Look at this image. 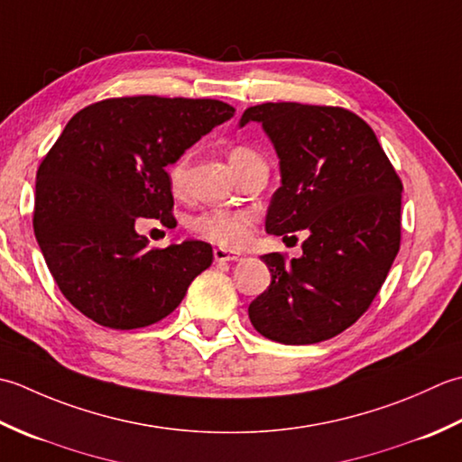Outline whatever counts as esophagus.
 I'll use <instances>...</instances> for the list:
<instances>
[{
	"mask_svg": "<svg viewBox=\"0 0 462 462\" xmlns=\"http://www.w3.org/2000/svg\"><path fill=\"white\" fill-rule=\"evenodd\" d=\"M213 257L215 261L219 263H233V261H241V255L239 253H233L229 249H223V247H217L213 251Z\"/></svg>",
	"mask_w": 462,
	"mask_h": 462,
	"instance_id": "1",
	"label": "esophagus"
}]
</instances>
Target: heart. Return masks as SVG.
<instances>
[{
	"label": "heart",
	"instance_id": "1",
	"mask_svg": "<svg viewBox=\"0 0 462 462\" xmlns=\"http://www.w3.org/2000/svg\"><path fill=\"white\" fill-rule=\"evenodd\" d=\"M261 162L263 157L249 145H233L229 149V163L237 177ZM187 169H189L187 155H179L167 167V181L175 195L185 193ZM255 219L257 215L251 209H209L189 219V231L197 237L221 245V247L241 249L251 239Z\"/></svg>",
	"mask_w": 462,
	"mask_h": 462
}]
</instances>
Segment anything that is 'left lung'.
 I'll return each instance as SVG.
<instances>
[{
    "label": "left lung",
    "mask_w": 462,
    "mask_h": 462,
    "mask_svg": "<svg viewBox=\"0 0 462 462\" xmlns=\"http://www.w3.org/2000/svg\"><path fill=\"white\" fill-rule=\"evenodd\" d=\"M249 121L265 129L281 165L267 233H309L299 259L261 257L271 285L249 319L271 341H327L371 307L389 275L401 247L402 183L374 131L349 109L261 103L245 109L241 127Z\"/></svg>",
    "instance_id": "8db88e82"
}]
</instances>
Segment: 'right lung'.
<instances>
[{
	"mask_svg": "<svg viewBox=\"0 0 462 462\" xmlns=\"http://www.w3.org/2000/svg\"><path fill=\"white\" fill-rule=\"evenodd\" d=\"M235 107L217 99L113 97L68 121L37 169L33 231L63 297L97 325L162 321L213 263L205 241L147 247L139 217L173 227L165 167Z\"/></svg>",
	"mask_w": 462,
	"mask_h": 462,
	"instance_id": "right-lung-1",
	"label": "right lung"
}]
</instances>
